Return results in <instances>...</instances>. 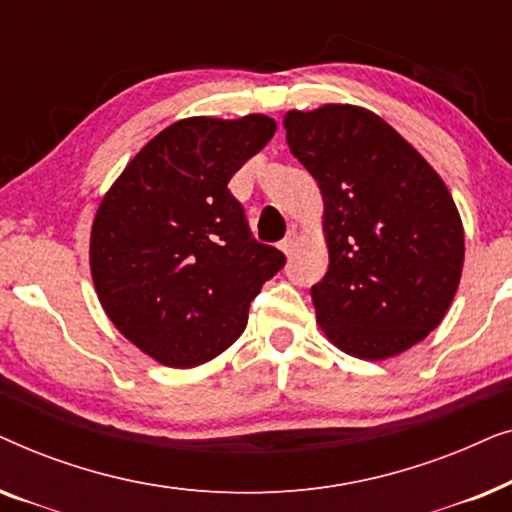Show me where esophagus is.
I'll use <instances>...</instances> for the list:
<instances>
[{
    "instance_id": "34e87169",
    "label": "esophagus",
    "mask_w": 512,
    "mask_h": 512,
    "mask_svg": "<svg viewBox=\"0 0 512 512\" xmlns=\"http://www.w3.org/2000/svg\"><path fill=\"white\" fill-rule=\"evenodd\" d=\"M296 244H298V233H296V230H289V233H286V237L282 240V244H279V249H282L284 254L289 256V254H293V249H296Z\"/></svg>"
}]
</instances>
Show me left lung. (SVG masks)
<instances>
[{
    "label": "left lung",
    "mask_w": 512,
    "mask_h": 512,
    "mask_svg": "<svg viewBox=\"0 0 512 512\" xmlns=\"http://www.w3.org/2000/svg\"><path fill=\"white\" fill-rule=\"evenodd\" d=\"M284 128L324 198L328 272L312 286L321 331L366 361L422 342L450 310L464 268V226L445 181L354 104L293 109Z\"/></svg>",
    "instance_id": "obj_1"
}]
</instances>
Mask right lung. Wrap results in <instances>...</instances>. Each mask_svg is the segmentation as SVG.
Wrapping results in <instances>:
<instances>
[{"label":"right lung","instance_id":"add662e5","mask_svg":"<svg viewBox=\"0 0 512 512\" xmlns=\"http://www.w3.org/2000/svg\"><path fill=\"white\" fill-rule=\"evenodd\" d=\"M270 116H193L158 132L97 207L90 275L118 331L151 359L193 368L240 338L286 256L256 242L228 191L275 135Z\"/></svg>","mask_w":512,"mask_h":512}]
</instances>
